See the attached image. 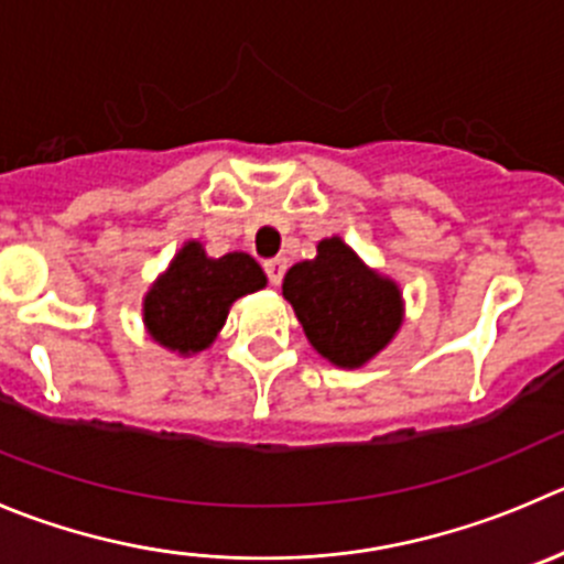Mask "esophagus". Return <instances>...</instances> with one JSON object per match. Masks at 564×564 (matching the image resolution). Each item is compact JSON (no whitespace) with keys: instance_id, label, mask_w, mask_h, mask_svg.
<instances>
[{"instance_id":"34e87169","label":"esophagus","mask_w":564,"mask_h":564,"mask_svg":"<svg viewBox=\"0 0 564 564\" xmlns=\"http://www.w3.org/2000/svg\"><path fill=\"white\" fill-rule=\"evenodd\" d=\"M264 270H267V278H270L272 286H281L283 272H286V259H283V256H278V259H270L264 264Z\"/></svg>"}]
</instances>
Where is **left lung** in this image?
I'll use <instances>...</instances> for the list:
<instances>
[{
  "instance_id": "8db88e82",
  "label": "left lung",
  "mask_w": 564,
  "mask_h": 564,
  "mask_svg": "<svg viewBox=\"0 0 564 564\" xmlns=\"http://www.w3.org/2000/svg\"><path fill=\"white\" fill-rule=\"evenodd\" d=\"M311 347L338 369H360L380 355L404 319L402 289L371 270L341 237L316 245L314 259L297 261L283 278Z\"/></svg>"
}]
</instances>
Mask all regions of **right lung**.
<instances>
[{"instance_id":"obj_1","label":"right lung","mask_w":564,"mask_h":564,"mask_svg":"<svg viewBox=\"0 0 564 564\" xmlns=\"http://www.w3.org/2000/svg\"><path fill=\"white\" fill-rule=\"evenodd\" d=\"M264 286L253 256L234 250L212 259L198 239H189L145 292L143 325L160 347L193 358L215 344L231 305Z\"/></svg>"}]
</instances>
